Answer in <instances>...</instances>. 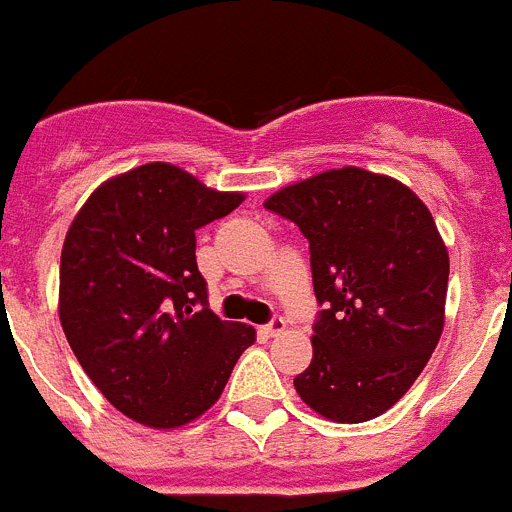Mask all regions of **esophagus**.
I'll list each match as a JSON object with an SVG mask.
<instances>
[{
	"mask_svg": "<svg viewBox=\"0 0 512 512\" xmlns=\"http://www.w3.org/2000/svg\"><path fill=\"white\" fill-rule=\"evenodd\" d=\"M284 330H287V320H284L282 315H277V318L271 320L269 325H264V328H261V333L269 338H274V336H279V333H284Z\"/></svg>",
	"mask_w": 512,
	"mask_h": 512,
	"instance_id": "esophagus-1",
	"label": "esophagus"
}]
</instances>
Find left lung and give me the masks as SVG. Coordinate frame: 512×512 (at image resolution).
<instances>
[{
    "label": "left lung",
    "instance_id": "1",
    "mask_svg": "<svg viewBox=\"0 0 512 512\" xmlns=\"http://www.w3.org/2000/svg\"><path fill=\"white\" fill-rule=\"evenodd\" d=\"M266 210L310 241L312 361L295 390L315 413L364 423L413 387L438 346L449 251L418 194L343 166L271 194Z\"/></svg>",
    "mask_w": 512,
    "mask_h": 512
}]
</instances>
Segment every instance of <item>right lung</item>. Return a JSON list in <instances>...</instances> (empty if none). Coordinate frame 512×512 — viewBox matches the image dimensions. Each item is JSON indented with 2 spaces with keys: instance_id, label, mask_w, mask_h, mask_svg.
I'll return each mask as SVG.
<instances>
[{
  "instance_id": "add662e5",
  "label": "right lung",
  "mask_w": 512,
  "mask_h": 512,
  "mask_svg": "<svg viewBox=\"0 0 512 512\" xmlns=\"http://www.w3.org/2000/svg\"><path fill=\"white\" fill-rule=\"evenodd\" d=\"M241 192H217L164 161L99 184L61 251L58 315L81 369L122 415L179 428L223 395L256 341L207 307L194 230L225 217Z\"/></svg>"
}]
</instances>
